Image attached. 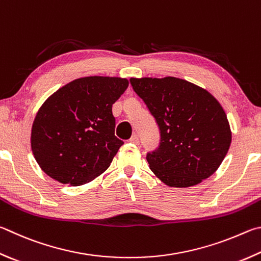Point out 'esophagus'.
Listing matches in <instances>:
<instances>
[{
  "label": "esophagus",
  "mask_w": 261,
  "mask_h": 261,
  "mask_svg": "<svg viewBox=\"0 0 261 261\" xmlns=\"http://www.w3.org/2000/svg\"><path fill=\"white\" fill-rule=\"evenodd\" d=\"M129 143L134 144V145H138V144H139V138H138V136H137V135H134V136H132L131 138L129 139Z\"/></svg>",
  "instance_id": "1"
}]
</instances>
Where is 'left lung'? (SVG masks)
<instances>
[{
    "label": "left lung",
    "instance_id": "left-lung-1",
    "mask_svg": "<svg viewBox=\"0 0 261 261\" xmlns=\"http://www.w3.org/2000/svg\"><path fill=\"white\" fill-rule=\"evenodd\" d=\"M130 82L160 126L159 148L146 158L155 176L170 187H191L215 173L231 143L219 101L205 89L173 76Z\"/></svg>",
    "mask_w": 261,
    "mask_h": 261
}]
</instances>
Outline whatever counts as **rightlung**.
<instances>
[{"label":"right lung","instance_id":"add662e5","mask_svg":"<svg viewBox=\"0 0 261 261\" xmlns=\"http://www.w3.org/2000/svg\"><path fill=\"white\" fill-rule=\"evenodd\" d=\"M127 85L122 77H81L43 102L33 122L31 147L49 177L81 186L106 171L123 145L114 135L112 106Z\"/></svg>","mask_w":261,"mask_h":261}]
</instances>
